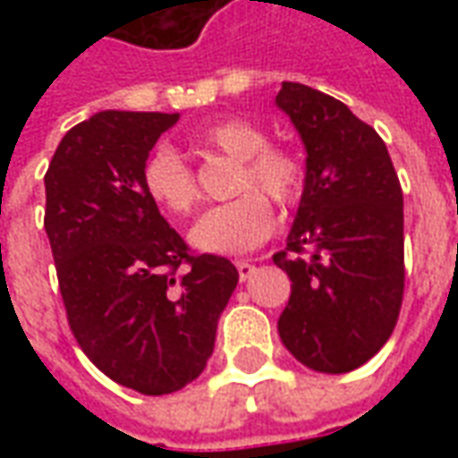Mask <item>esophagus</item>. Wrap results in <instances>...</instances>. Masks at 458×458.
<instances>
[{
    "mask_svg": "<svg viewBox=\"0 0 458 458\" xmlns=\"http://www.w3.org/2000/svg\"><path fill=\"white\" fill-rule=\"evenodd\" d=\"M235 267H238L240 279H250L252 277V272H255V265L248 262V259H238V262H235Z\"/></svg>",
    "mask_w": 458,
    "mask_h": 458,
    "instance_id": "1",
    "label": "esophagus"
}]
</instances>
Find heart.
<instances>
[{"label": "heart", "instance_id": "heart-1", "mask_svg": "<svg viewBox=\"0 0 458 458\" xmlns=\"http://www.w3.org/2000/svg\"><path fill=\"white\" fill-rule=\"evenodd\" d=\"M193 144L220 151L240 164L235 176L238 199L208 208L191 228V245L208 255H240L259 248L275 225L267 193L279 208H294L307 183L304 161L287 147L267 144L265 130L242 117H225L193 131ZM141 186L149 200L169 216H189L199 189L193 171L179 151L161 147L141 169Z\"/></svg>", "mask_w": 458, "mask_h": 458}]
</instances>
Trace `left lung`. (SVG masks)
<instances>
[{"instance_id":"obj_1","label":"left lung","mask_w":458,"mask_h":458,"mask_svg":"<svg viewBox=\"0 0 458 458\" xmlns=\"http://www.w3.org/2000/svg\"><path fill=\"white\" fill-rule=\"evenodd\" d=\"M277 107L307 149L297 218L272 258L292 279L279 338L311 370L348 373L383 348L400 317L403 189L380 134L341 100L282 83Z\"/></svg>"}]
</instances>
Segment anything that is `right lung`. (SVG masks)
Instances as JSON below:
<instances>
[{"mask_svg":"<svg viewBox=\"0 0 458 458\" xmlns=\"http://www.w3.org/2000/svg\"><path fill=\"white\" fill-rule=\"evenodd\" d=\"M179 114L105 110L65 131L48 164L44 228L65 317L110 380L169 394L208 363L238 269L193 255L141 186Z\"/></svg>","mask_w":458,"mask_h":458,"instance_id":"1","label":"right lung"}]
</instances>
